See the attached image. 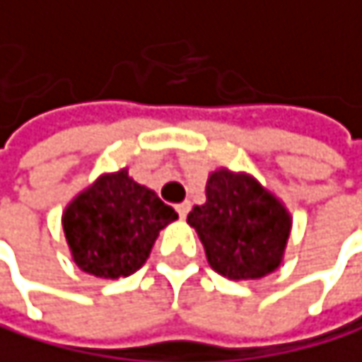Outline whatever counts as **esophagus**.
<instances>
[{
  "label": "esophagus",
  "mask_w": 362,
  "mask_h": 362,
  "mask_svg": "<svg viewBox=\"0 0 362 362\" xmlns=\"http://www.w3.org/2000/svg\"><path fill=\"white\" fill-rule=\"evenodd\" d=\"M175 210H177L180 218H187V214L191 212V202H182V204H177V206H175Z\"/></svg>",
  "instance_id": "obj_1"
}]
</instances>
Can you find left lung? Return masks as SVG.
<instances>
[{"instance_id": "obj_1", "label": "left lung", "mask_w": 362, "mask_h": 362, "mask_svg": "<svg viewBox=\"0 0 362 362\" xmlns=\"http://www.w3.org/2000/svg\"><path fill=\"white\" fill-rule=\"evenodd\" d=\"M187 223L197 231L210 267L229 280H259L284 259L293 218L286 206L246 171L210 173L206 204Z\"/></svg>"}]
</instances>
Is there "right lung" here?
<instances>
[{
    "label": "right lung",
    "mask_w": 362,
    "mask_h": 362,
    "mask_svg": "<svg viewBox=\"0 0 362 362\" xmlns=\"http://www.w3.org/2000/svg\"><path fill=\"white\" fill-rule=\"evenodd\" d=\"M177 218L127 167L101 173L63 212V233L74 263L95 278L118 280L135 274L158 238Z\"/></svg>",
    "instance_id": "right-lung-1"
}]
</instances>
